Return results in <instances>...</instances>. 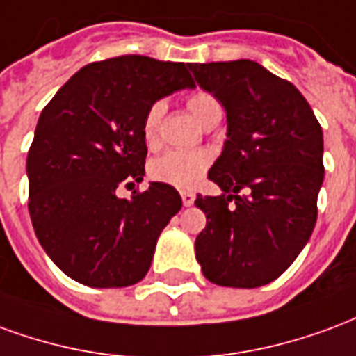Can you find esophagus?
Instances as JSON below:
<instances>
[{
  "mask_svg": "<svg viewBox=\"0 0 356 356\" xmlns=\"http://www.w3.org/2000/svg\"><path fill=\"white\" fill-rule=\"evenodd\" d=\"M195 201V193H191V191H181V203L184 207H191Z\"/></svg>",
  "mask_w": 356,
  "mask_h": 356,
  "instance_id": "34e87169",
  "label": "esophagus"
}]
</instances>
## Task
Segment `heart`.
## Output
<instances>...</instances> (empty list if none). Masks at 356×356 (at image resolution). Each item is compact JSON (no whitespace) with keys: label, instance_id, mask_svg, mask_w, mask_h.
Returning a JSON list of instances; mask_svg holds the SVG:
<instances>
[{"label":"heart","instance_id":"heart-1","mask_svg":"<svg viewBox=\"0 0 356 356\" xmlns=\"http://www.w3.org/2000/svg\"><path fill=\"white\" fill-rule=\"evenodd\" d=\"M189 111L201 124L209 123L210 119L222 118V104L216 96L209 92H195L188 100ZM165 115V102H153L147 108L142 123L144 138L149 146L159 140L161 121ZM210 167V157L203 152H186V149H170L152 163V176L155 180L175 186V188L188 189L197 186L203 180Z\"/></svg>","mask_w":356,"mask_h":356}]
</instances>
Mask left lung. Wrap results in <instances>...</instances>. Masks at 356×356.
<instances>
[{
	"label": "left lung",
	"instance_id": "left-lung-1",
	"mask_svg": "<svg viewBox=\"0 0 356 356\" xmlns=\"http://www.w3.org/2000/svg\"><path fill=\"white\" fill-rule=\"evenodd\" d=\"M189 70L224 106L227 121L222 153L209 170L222 193L195 199L207 216L195 238L197 261L214 284L264 286L286 271L315 227L323 129L302 92L258 62Z\"/></svg>",
	"mask_w": 356,
	"mask_h": 356
}]
</instances>
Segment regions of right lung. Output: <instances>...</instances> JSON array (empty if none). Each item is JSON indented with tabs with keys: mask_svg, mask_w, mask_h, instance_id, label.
I'll return each instance as SVG.
<instances>
[{
	"mask_svg": "<svg viewBox=\"0 0 356 356\" xmlns=\"http://www.w3.org/2000/svg\"><path fill=\"white\" fill-rule=\"evenodd\" d=\"M181 89H195L184 62L124 54L79 70L41 111L26 159L28 209L40 245L70 279L123 288L146 277L181 197L163 181L131 199L115 189L144 180V115Z\"/></svg>",
	"mask_w": 356,
	"mask_h": 356,
	"instance_id": "right-lung-1",
	"label": "right lung"
}]
</instances>
